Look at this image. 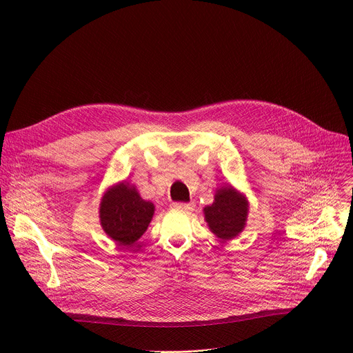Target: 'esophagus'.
<instances>
[{"mask_svg": "<svg viewBox=\"0 0 353 353\" xmlns=\"http://www.w3.org/2000/svg\"><path fill=\"white\" fill-rule=\"evenodd\" d=\"M173 208L176 209V210H183V212H190V210H193V205H190V203H174L173 205Z\"/></svg>", "mask_w": 353, "mask_h": 353, "instance_id": "obj_1", "label": "esophagus"}]
</instances>
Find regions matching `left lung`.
<instances>
[{"label": "left lung", "instance_id": "obj_1", "mask_svg": "<svg viewBox=\"0 0 353 353\" xmlns=\"http://www.w3.org/2000/svg\"><path fill=\"white\" fill-rule=\"evenodd\" d=\"M203 213L210 232L221 242H228L243 232L249 214V201L243 193L228 184L216 189L213 203L203 209Z\"/></svg>", "mask_w": 353, "mask_h": 353}]
</instances>
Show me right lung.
<instances>
[{
  "instance_id": "1",
  "label": "right lung",
  "mask_w": 353,
  "mask_h": 353,
  "mask_svg": "<svg viewBox=\"0 0 353 353\" xmlns=\"http://www.w3.org/2000/svg\"><path fill=\"white\" fill-rule=\"evenodd\" d=\"M100 225L119 246H132L144 234L154 214L152 201L141 199L134 184L110 186L100 201Z\"/></svg>"
}]
</instances>
